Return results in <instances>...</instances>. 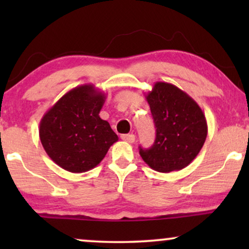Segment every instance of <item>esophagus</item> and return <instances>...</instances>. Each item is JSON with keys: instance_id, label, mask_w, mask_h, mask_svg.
<instances>
[{"instance_id": "34e87169", "label": "esophagus", "mask_w": 249, "mask_h": 249, "mask_svg": "<svg viewBox=\"0 0 249 249\" xmlns=\"http://www.w3.org/2000/svg\"><path fill=\"white\" fill-rule=\"evenodd\" d=\"M121 139L124 141L125 142H135V135L132 134H127V135H121Z\"/></svg>"}]
</instances>
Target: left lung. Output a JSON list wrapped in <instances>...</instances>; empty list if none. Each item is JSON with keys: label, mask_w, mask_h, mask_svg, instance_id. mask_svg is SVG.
<instances>
[{"label": "left lung", "mask_w": 249, "mask_h": 249, "mask_svg": "<svg viewBox=\"0 0 249 249\" xmlns=\"http://www.w3.org/2000/svg\"><path fill=\"white\" fill-rule=\"evenodd\" d=\"M156 128L151 148L139 154L158 172L179 171L198 155L207 136L206 118L199 105L175 85L156 81L146 94Z\"/></svg>", "instance_id": "left-lung-1"}]
</instances>
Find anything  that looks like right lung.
Segmentation results:
<instances>
[{
  "label": "right lung",
  "mask_w": 249,
  "mask_h": 249,
  "mask_svg": "<svg viewBox=\"0 0 249 249\" xmlns=\"http://www.w3.org/2000/svg\"><path fill=\"white\" fill-rule=\"evenodd\" d=\"M107 95L93 84L68 91L43 115L39 138L51 160L72 173L100 164L118 136L100 117Z\"/></svg>",
  "instance_id": "obj_1"
}]
</instances>
